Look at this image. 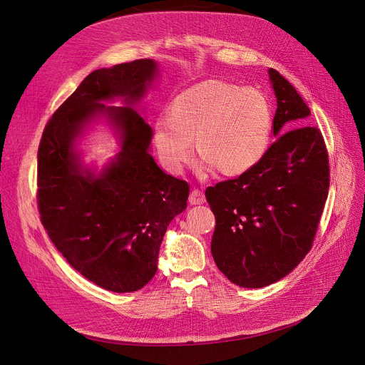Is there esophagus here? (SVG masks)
Listing matches in <instances>:
<instances>
[{
    "mask_svg": "<svg viewBox=\"0 0 365 365\" xmlns=\"http://www.w3.org/2000/svg\"><path fill=\"white\" fill-rule=\"evenodd\" d=\"M189 202L192 205H200V204H204L205 202V195L204 192H201L200 189H192L190 195H189Z\"/></svg>",
    "mask_w": 365,
    "mask_h": 365,
    "instance_id": "esophagus-1",
    "label": "esophagus"
}]
</instances>
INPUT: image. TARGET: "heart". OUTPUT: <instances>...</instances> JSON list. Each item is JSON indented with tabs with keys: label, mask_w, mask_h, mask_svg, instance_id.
Returning a JSON list of instances; mask_svg holds the SVG:
<instances>
[{
	"label": "heart",
	"mask_w": 365,
	"mask_h": 365,
	"mask_svg": "<svg viewBox=\"0 0 365 365\" xmlns=\"http://www.w3.org/2000/svg\"><path fill=\"white\" fill-rule=\"evenodd\" d=\"M273 107L255 88L207 79L176 93L158 120L154 145L164 167L180 173L193 142L202 168L225 178L250 173L270 150Z\"/></svg>",
	"instance_id": "obj_1"
}]
</instances>
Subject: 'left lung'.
Masks as SVG:
<instances>
[{
    "mask_svg": "<svg viewBox=\"0 0 365 365\" xmlns=\"http://www.w3.org/2000/svg\"><path fill=\"white\" fill-rule=\"evenodd\" d=\"M269 76L277 139L250 173L205 190L215 215L211 254L218 270L254 289L283 279L309 252L330 185L326 143L308 125V106L277 70Z\"/></svg>",
    "mask_w": 365,
    "mask_h": 365,
    "instance_id": "8db88e82",
    "label": "left lung"
}]
</instances>
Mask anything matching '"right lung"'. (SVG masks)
<instances>
[{
    "instance_id": "right-lung-1",
    "label": "right lung",
    "mask_w": 365,
    "mask_h": 365,
    "mask_svg": "<svg viewBox=\"0 0 365 365\" xmlns=\"http://www.w3.org/2000/svg\"><path fill=\"white\" fill-rule=\"evenodd\" d=\"M157 76L150 58L92 71L48 121L38 150L43 229L73 269L115 294L154 277L167 226L189 197V185L154 161L153 129L133 108ZM115 98L127 107L103 104ZM100 115L119 135L120 153L96 175L81 164L76 139Z\"/></svg>"
}]
</instances>
